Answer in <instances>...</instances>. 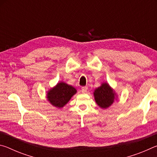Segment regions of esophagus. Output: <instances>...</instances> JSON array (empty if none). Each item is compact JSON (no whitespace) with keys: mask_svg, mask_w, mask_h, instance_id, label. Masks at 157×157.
Returning <instances> with one entry per match:
<instances>
[{"mask_svg":"<svg viewBox=\"0 0 157 157\" xmlns=\"http://www.w3.org/2000/svg\"><path fill=\"white\" fill-rule=\"evenodd\" d=\"M87 90H88V87L87 86L82 87V91L83 93H86L87 91Z\"/></svg>","mask_w":157,"mask_h":157,"instance_id":"obj_1","label":"esophagus"}]
</instances>
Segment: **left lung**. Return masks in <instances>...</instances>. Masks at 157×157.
I'll return each mask as SVG.
<instances>
[{
  "label": "left lung",
  "instance_id": "1",
  "mask_svg": "<svg viewBox=\"0 0 157 157\" xmlns=\"http://www.w3.org/2000/svg\"><path fill=\"white\" fill-rule=\"evenodd\" d=\"M94 97L97 104L101 108L106 109L112 105L115 95L108 84L103 83L102 86L95 90Z\"/></svg>",
  "mask_w": 157,
  "mask_h": 157
}]
</instances>
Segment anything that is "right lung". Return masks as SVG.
Masks as SVG:
<instances>
[{"mask_svg":"<svg viewBox=\"0 0 157 157\" xmlns=\"http://www.w3.org/2000/svg\"><path fill=\"white\" fill-rule=\"evenodd\" d=\"M75 94H76V89L74 87L60 82L55 88L50 90L47 98L52 105L61 108L70 100Z\"/></svg>","mask_w":157,"mask_h":157,"instance_id":"add662e5","label":"right lung"}]
</instances>
